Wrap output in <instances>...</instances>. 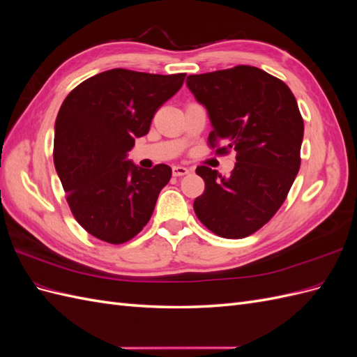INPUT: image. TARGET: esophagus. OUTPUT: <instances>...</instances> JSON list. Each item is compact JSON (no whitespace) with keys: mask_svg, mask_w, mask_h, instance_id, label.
<instances>
[{"mask_svg":"<svg viewBox=\"0 0 357 357\" xmlns=\"http://www.w3.org/2000/svg\"><path fill=\"white\" fill-rule=\"evenodd\" d=\"M186 174H189V169L186 167H180V165L172 167V176H174V177H181V176H186Z\"/></svg>","mask_w":357,"mask_h":357,"instance_id":"34e87169","label":"esophagus"}]
</instances>
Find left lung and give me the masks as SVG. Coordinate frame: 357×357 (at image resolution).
<instances>
[{
    "label": "left lung",
    "instance_id": "left-lung-1",
    "mask_svg": "<svg viewBox=\"0 0 357 357\" xmlns=\"http://www.w3.org/2000/svg\"><path fill=\"white\" fill-rule=\"evenodd\" d=\"M186 84L207 109L211 147L234 149L229 177L198 167L205 189L193 202L204 226L223 238H244L269 222L284 202L301 165L304 121L289 86L261 68L238 66L188 75Z\"/></svg>",
    "mask_w": 357,
    "mask_h": 357
}]
</instances>
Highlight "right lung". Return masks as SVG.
<instances>
[{"label": "right lung", "mask_w": 357, "mask_h": 357, "mask_svg": "<svg viewBox=\"0 0 357 357\" xmlns=\"http://www.w3.org/2000/svg\"><path fill=\"white\" fill-rule=\"evenodd\" d=\"M185 77L114 68L84 80L63 100L53 162L75 220L98 240L126 243L152 218L171 168L143 169L126 156Z\"/></svg>", "instance_id": "obj_1"}]
</instances>
